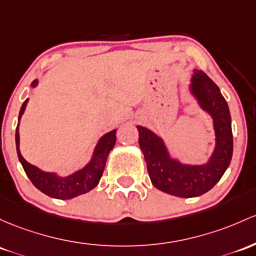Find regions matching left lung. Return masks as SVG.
<instances>
[{
    "label": "left lung",
    "mask_w": 256,
    "mask_h": 256,
    "mask_svg": "<svg viewBox=\"0 0 256 256\" xmlns=\"http://www.w3.org/2000/svg\"><path fill=\"white\" fill-rule=\"evenodd\" d=\"M188 91L199 108L212 120L215 144L206 162H182L171 154L162 136L137 125L140 148L144 156L152 184L162 192L180 198H193L212 190L230 166L233 153L231 115L218 85L206 72L193 69Z\"/></svg>",
    "instance_id": "1"
}]
</instances>
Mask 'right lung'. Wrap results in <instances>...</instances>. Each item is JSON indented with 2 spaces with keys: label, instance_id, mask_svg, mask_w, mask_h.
<instances>
[{
  "label": "right lung",
  "instance_id": "1",
  "mask_svg": "<svg viewBox=\"0 0 256 256\" xmlns=\"http://www.w3.org/2000/svg\"><path fill=\"white\" fill-rule=\"evenodd\" d=\"M38 85V80H34L30 87L35 88ZM29 98L24 100L22 104L20 112L18 116V125L16 130V153L20 164L23 165V169L32 184L41 190L44 194L52 196L56 199H72L75 196L85 194L94 190V187L100 184V180L102 178L103 171H104L106 159H108L109 153L113 150L115 142H116V128L108 131V132L100 137L94 150H92L91 158L84 165L82 168L78 169L74 172L69 174L66 176H62L58 172H50L44 171L35 165L30 164L29 162L24 159L20 153V136H19V125H20V119L25 113Z\"/></svg>",
  "mask_w": 256,
  "mask_h": 256
}]
</instances>
